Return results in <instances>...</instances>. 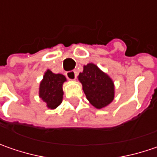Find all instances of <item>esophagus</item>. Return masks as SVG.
<instances>
[{
  "label": "esophagus",
  "instance_id": "esophagus-1",
  "mask_svg": "<svg viewBox=\"0 0 157 157\" xmlns=\"http://www.w3.org/2000/svg\"><path fill=\"white\" fill-rule=\"evenodd\" d=\"M66 75H67V78L68 79V80H70V81H75V79H76V72L75 71H68L67 72V74H66Z\"/></svg>",
  "mask_w": 157,
  "mask_h": 157
}]
</instances>
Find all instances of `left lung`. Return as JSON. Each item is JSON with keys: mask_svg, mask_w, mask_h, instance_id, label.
Returning <instances> with one entry per match:
<instances>
[{"mask_svg": "<svg viewBox=\"0 0 157 157\" xmlns=\"http://www.w3.org/2000/svg\"><path fill=\"white\" fill-rule=\"evenodd\" d=\"M78 80L89 102L97 109L108 106L115 97V85L113 79L94 63L83 66Z\"/></svg>", "mask_w": 157, "mask_h": 157, "instance_id": "left-lung-1", "label": "left lung"}]
</instances>
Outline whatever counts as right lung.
I'll list each match as a JSON object with an SVG mask.
<instances>
[{
	"label": "right lung",
	"mask_w": 157,
	"mask_h": 157,
	"mask_svg": "<svg viewBox=\"0 0 157 157\" xmlns=\"http://www.w3.org/2000/svg\"><path fill=\"white\" fill-rule=\"evenodd\" d=\"M67 82L65 75L54 74L47 69L39 84L38 96L46 104L48 109L54 110L58 107L63 99V83Z\"/></svg>",
	"instance_id": "obj_1"
}]
</instances>
